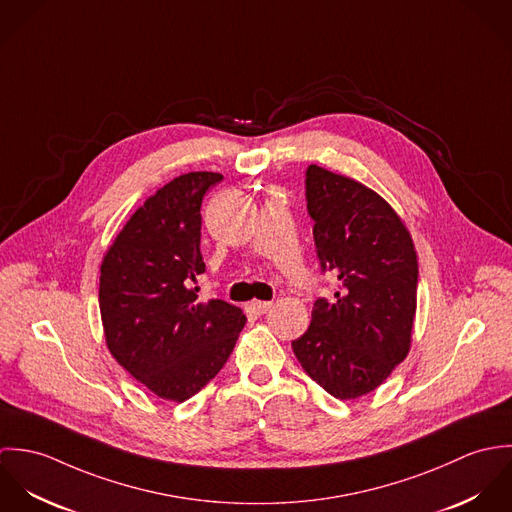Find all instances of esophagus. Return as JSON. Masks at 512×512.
I'll use <instances>...</instances> for the list:
<instances>
[{"instance_id": "34e87169", "label": "esophagus", "mask_w": 512, "mask_h": 512, "mask_svg": "<svg viewBox=\"0 0 512 512\" xmlns=\"http://www.w3.org/2000/svg\"><path fill=\"white\" fill-rule=\"evenodd\" d=\"M270 307H272L270 301H250V309H252L256 315H264Z\"/></svg>"}]
</instances>
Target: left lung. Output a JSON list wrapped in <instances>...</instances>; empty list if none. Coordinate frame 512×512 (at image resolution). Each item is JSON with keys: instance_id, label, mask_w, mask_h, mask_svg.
Returning a JSON list of instances; mask_svg holds the SVG:
<instances>
[{"instance_id": "8db88e82", "label": "left lung", "mask_w": 512, "mask_h": 512, "mask_svg": "<svg viewBox=\"0 0 512 512\" xmlns=\"http://www.w3.org/2000/svg\"><path fill=\"white\" fill-rule=\"evenodd\" d=\"M305 201L321 272L337 276L339 292L313 303L311 325L292 341L293 353L331 396L359 398L408 355L416 250L392 207L349 177L309 165Z\"/></svg>"}]
</instances>
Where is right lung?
Wrapping results in <instances>:
<instances>
[{"mask_svg": "<svg viewBox=\"0 0 512 512\" xmlns=\"http://www.w3.org/2000/svg\"><path fill=\"white\" fill-rule=\"evenodd\" d=\"M220 173L163 185L126 222L100 268V313L114 359L163 400L183 402L228 361L246 317L222 299L199 301L201 205Z\"/></svg>", "mask_w": 512, "mask_h": 512, "instance_id": "obj_1", "label": "right lung"}]
</instances>
